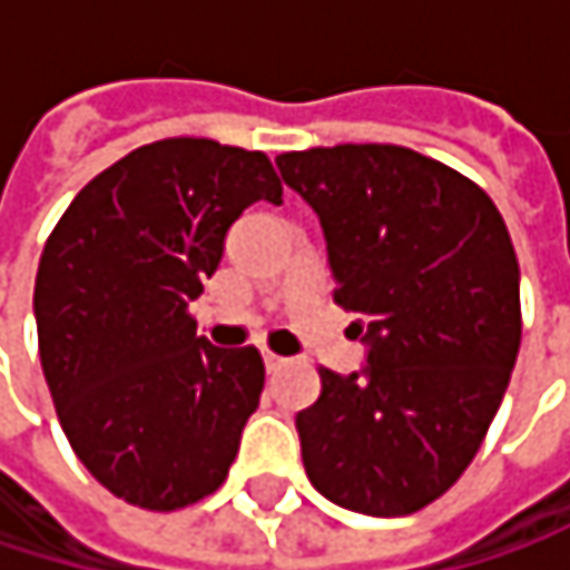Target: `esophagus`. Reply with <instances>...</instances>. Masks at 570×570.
Here are the masks:
<instances>
[{
	"label": "esophagus",
	"instance_id": "34e87169",
	"mask_svg": "<svg viewBox=\"0 0 570 570\" xmlns=\"http://www.w3.org/2000/svg\"><path fill=\"white\" fill-rule=\"evenodd\" d=\"M289 360L284 356H277V353H264V366H267V373H277V370H284Z\"/></svg>",
	"mask_w": 570,
	"mask_h": 570
}]
</instances>
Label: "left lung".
I'll list each match as a JSON object with an SVG mask.
<instances>
[{
    "label": "left lung",
    "mask_w": 570,
    "mask_h": 570,
    "mask_svg": "<svg viewBox=\"0 0 570 570\" xmlns=\"http://www.w3.org/2000/svg\"><path fill=\"white\" fill-rule=\"evenodd\" d=\"M320 217L336 303L360 313L366 366L320 370L296 412L303 469L340 509L412 514L475 459L521 343L518 257L492 197L399 145L277 158Z\"/></svg>",
    "instance_id": "1"
}]
</instances>
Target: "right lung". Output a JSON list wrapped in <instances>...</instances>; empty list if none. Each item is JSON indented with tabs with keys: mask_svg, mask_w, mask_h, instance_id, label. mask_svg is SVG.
I'll use <instances>...</instances> for the list:
<instances>
[{
	"mask_svg": "<svg viewBox=\"0 0 570 570\" xmlns=\"http://www.w3.org/2000/svg\"><path fill=\"white\" fill-rule=\"evenodd\" d=\"M254 200H284L267 155L165 138L88 180L46 240L32 306L58 422L138 509L217 492L261 405V353L210 346L187 313Z\"/></svg>",
	"mask_w": 570,
	"mask_h": 570,
	"instance_id": "add662e5",
	"label": "right lung"
}]
</instances>
